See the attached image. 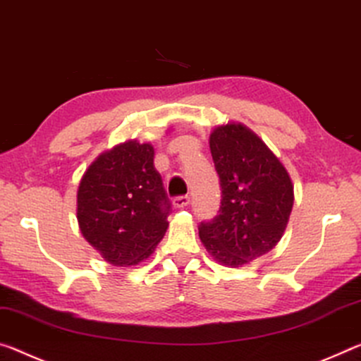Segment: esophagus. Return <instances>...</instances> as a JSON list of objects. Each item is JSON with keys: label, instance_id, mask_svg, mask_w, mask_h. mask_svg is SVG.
<instances>
[{"label": "esophagus", "instance_id": "obj_1", "mask_svg": "<svg viewBox=\"0 0 361 361\" xmlns=\"http://www.w3.org/2000/svg\"><path fill=\"white\" fill-rule=\"evenodd\" d=\"M190 204V196H178L173 199V205L176 209H185Z\"/></svg>", "mask_w": 361, "mask_h": 361}]
</instances>
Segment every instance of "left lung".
I'll return each mask as SVG.
<instances>
[{
  "instance_id": "1",
  "label": "left lung",
  "mask_w": 361,
  "mask_h": 361,
  "mask_svg": "<svg viewBox=\"0 0 361 361\" xmlns=\"http://www.w3.org/2000/svg\"><path fill=\"white\" fill-rule=\"evenodd\" d=\"M210 152L220 178L219 215L199 225V238L216 262L236 268L279 243L294 205L289 173L243 123L212 131Z\"/></svg>"
}]
</instances>
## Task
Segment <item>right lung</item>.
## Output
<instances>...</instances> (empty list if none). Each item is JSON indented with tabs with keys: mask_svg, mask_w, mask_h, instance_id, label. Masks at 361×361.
Returning a JSON list of instances; mask_svg holds the SVG:
<instances>
[{
	"mask_svg": "<svg viewBox=\"0 0 361 361\" xmlns=\"http://www.w3.org/2000/svg\"><path fill=\"white\" fill-rule=\"evenodd\" d=\"M170 210L147 142L130 140L102 152L80 181V231L114 267L147 259L167 231Z\"/></svg>",
	"mask_w": 361,
	"mask_h": 361,
	"instance_id": "obj_1",
	"label": "right lung"
}]
</instances>
